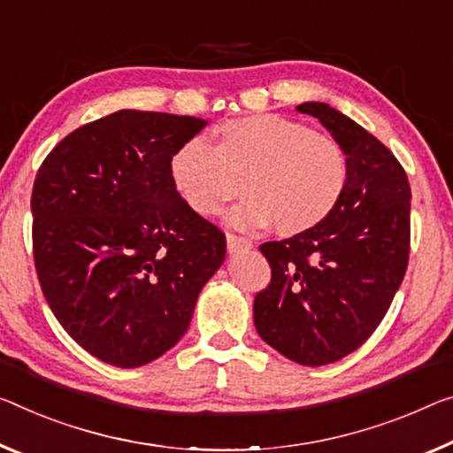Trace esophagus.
I'll use <instances>...</instances> for the list:
<instances>
[{
  "mask_svg": "<svg viewBox=\"0 0 453 453\" xmlns=\"http://www.w3.org/2000/svg\"><path fill=\"white\" fill-rule=\"evenodd\" d=\"M253 247V242H250L249 239H245V236H239L234 233H226V249L228 253H239V250H247Z\"/></svg>",
  "mask_w": 453,
  "mask_h": 453,
  "instance_id": "esophagus-1",
  "label": "esophagus"
}]
</instances>
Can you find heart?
Returning a JSON list of instances; mask_svg holds the SVG:
<instances>
[{"instance_id":"1","label":"heart","mask_w":453,"mask_h":453,"mask_svg":"<svg viewBox=\"0 0 453 453\" xmlns=\"http://www.w3.org/2000/svg\"><path fill=\"white\" fill-rule=\"evenodd\" d=\"M217 143L188 139L170 157V178L194 212L217 217L239 196L231 212L241 228L273 225L285 236L308 233L330 217L344 196L348 157L336 139L275 113L225 121Z\"/></svg>"}]
</instances>
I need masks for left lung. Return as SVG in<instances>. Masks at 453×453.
Wrapping results in <instances>:
<instances>
[{
  "label": "left lung",
  "mask_w": 453,
  "mask_h": 453,
  "mask_svg": "<svg viewBox=\"0 0 453 453\" xmlns=\"http://www.w3.org/2000/svg\"><path fill=\"white\" fill-rule=\"evenodd\" d=\"M342 145L344 196L322 225L263 242L271 283L255 296V328L285 358L324 366L363 346L405 277L411 188L377 137L326 103H302Z\"/></svg>",
  "instance_id": "obj_1"
}]
</instances>
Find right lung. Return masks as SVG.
<instances>
[{
    "mask_svg": "<svg viewBox=\"0 0 453 453\" xmlns=\"http://www.w3.org/2000/svg\"><path fill=\"white\" fill-rule=\"evenodd\" d=\"M206 125L121 109L68 134L36 173L42 294L74 342L103 363L135 368L170 350L225 261V233L170 178L173 151Z\"/></svg>",
    "mask_w": 453,
    "mask_h": 453,
    "instance_id": "1",
    "label": "right lung"
}]
</instances>
